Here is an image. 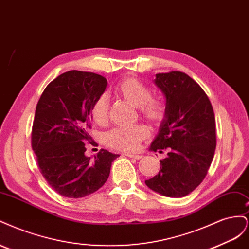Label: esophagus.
I'll use <instances>...</instances> for the list:
<instances>
[{
	"label": "esophagus",
	"instance_id": "34e87169",
	"mask_svg": "<svg viewBox=\"0 0 249 249\" xmlns=\"http://www.w3.org/2000/svg\"><path fill=\"white\" fill-rule=\"evenodd\" d=\"M125 156H126V157H129V158H132V159H135V160H140L141 158H142V156H141V155H132V154H125Z\"/></svg>",
	"mask_w": 249,
	"mask_h": 249
}]
</instances>
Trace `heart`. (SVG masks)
Segmentation results:
<instances>
[{"instance_id":"1","label":"heart","mask_w":249,"mask_h":249,"mask_svg":"<svg viewBox=\"0 0 249 249\" xmlns=\"http://www.w3.org/2000/svg\"><path fill=\"white\" fill-rule=\"evenodd\" d=\"M114 93L138 107L143 118L152 124H160L166 114V105L158 97H153L150 88L142 81L134 77L123 79L114 88ZM109 100L106 94L100 95L93 102L90 114L97 124H104L108 119ZM147 136L142 125L117 126L105 134V143L112 148L122 152H135L140 142Z\"/></svg>"}]
</instances>
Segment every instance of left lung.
<instances>
[{"mask_svg": "<svg viewBox=\"0 0 249 249\" xmlns=\"http://www.w3.org/2000/svg\"><path fill=\"white\" fill-rule=\"evenodd\" d=\"M155 83L166 96V114L150 149L169 153L145 184L164 196L184 197L202 182L213 161V107L203 89L185 72L157 73Z\"/></svg>", "mask_w": 249, "mask_h": 249, "instance_id": "8db88e82", "label": "left lung"}]
</instances>
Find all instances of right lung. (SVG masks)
<instances>
[{
  "mask_svg": "<svg viewBox=\"0 0 249 249\" xmlns=\"http://www.w3.org/2000/svg\"><path fill=\"white\" fill-rule=\"evenodd\" d=\"M107 84L101 74L70 71L53 80L37 103L32 148L42 177L64 197L81 198L99 190L119 157L107 149L94 159L85 156V141H91L90 109Z\"/></svg>",
  "mask_w": 249,
  "mask_h": 249,
  "instance_id": "1",
  "label": "right lung"
}]
</instances>
